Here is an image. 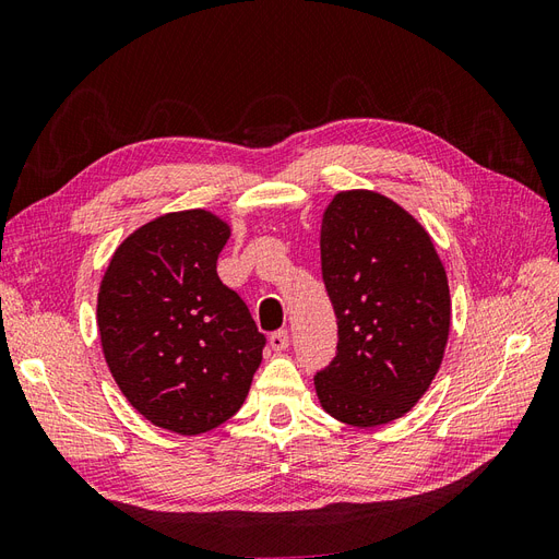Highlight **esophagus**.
<instances>
[{
    "instance_id": "obj_1",
    "label": "esophagus",
    "mask_w": 559,
    "mask_h": 559,
    "mask_svg": "<svg viewBox=\"0 0 559 559\" xmlns=\"http://www.w3.org/2000/svg\"><path fill=\"white\" fill-rule=\"evenodd\" d=\"M270 347H273L275 352H284L286 347H289V333H286L284 329L275 331L273 335H270Z\"/></svg>"
}]
</instances>
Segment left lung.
<instances>
[{"label": "left lung", "mask_w": 559, "mask_h": 559, "mask_svg": "<svg viewBox=\"0 0 559 559\" xmlns=\"http://www.w3.org/2000/svg\"><path fill=\"white\" fill-rule=\"evenodd\" d=\"M321 275L337 319L335 359L314 376L321 408L389 425L425 396L450 335V286L431 235L382 193H335L321 216Z\"/></svg>", "instance_id": "obj_1"}]
</instances>
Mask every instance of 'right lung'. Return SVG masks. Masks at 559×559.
Instances as JSON below:
<instances>
[{"mask_svg":"<svg viewBox=\"0 0 559 559\" xmlns=\"http://www.w3.org/2000/svg\"><path fill=\"white\" fill-rule=\"evenodd\" d=\"M230 226L207 210L163 214L116 247L97 292L105 361L151 425L216 429L242 408L265 335L218 280Z\"/></svg>","mask_w":559,"mask_h":559,"instance_id":"obj_1","label":"right lung"}]
</instances>
